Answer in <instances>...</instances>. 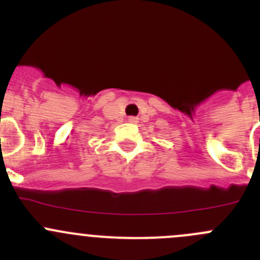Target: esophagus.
Returning a JSON list of instances; mask_svg holds the SVG:
<instances>
[{"label": "esophagus", "instance_id": "esophagus-1", "mask_svg": "<svg viewBox=\"0 0 260 260\" xmlns=\"http://www.w3.org/2000/svg\"><path fill=\"white\" fill-rule=\"evenodd\" d=\"M128 122L129 123H138V118L137 117H128Z\"/></svg>", "mask_w": 260, "mask_h": 260}]
</instances>
